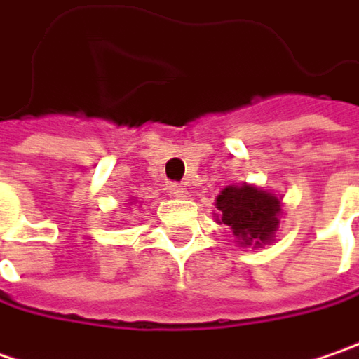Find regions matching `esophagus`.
<instances>
[{"label": "esophagus", "instance_id": "1", "mask_svg": "<svg viewBox=\"0 0 359 359\" xmlns=\"http://www.w3.org/2000/svg\"><path fill=\"white\" fill-rule=\"evenodd\" d=\"M168 193L172 196H177V198H184L187 196V189L180 182H170L168 184Z\"/></svg>", "mask_w": 359, "mask_h": 359}]
</instances>
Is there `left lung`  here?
<instances>
[{
	"instance_id": "8db88e82",
	"label": "left lung",
	"mask_w": 359,
	"mask_h": 359,
	"mask_svg": "<svg viewBox=\"0 0 359 359\" xmlns=\"http://www.w3.org/2000/svg\"><path fill=\"white\" fill-rule=\"evenodd\" d=\"M219 223L226 225L239 239V245L261 247L271 243L279 226L281 201L253 184L226 187L217 196Z\"/></svg>"
}]
</instances>
